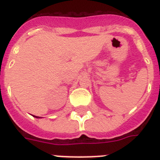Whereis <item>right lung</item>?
I'll return each instance as SVG.
<instances>
[{
	"mask_svg": "<svg viewBox=\"0 0 160 160\" xmlns=\"http://www.w3.org/2000/svg\"><path fill=\"white\" fill-rule=\"evenodd\" d=\"M35 117H36V118H39V117H37V116H35Z\"/></svg>",
	"mask_w": 160,
	"mask_h": 160,
	"instance_id": "1",
	"label": "right lung"
}]
</instances>
